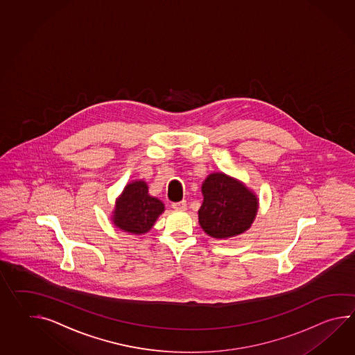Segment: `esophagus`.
I'll return each instance as SVG.
<instances>
[{
	"label": "esophagus",
	"mask_w": 355,
	"mask_h": 355,
	"mask_svg": "<svg viewBox=\"0 0 355 355\" xmlns=\"http://www.w3.org/2000/svg\"><path fill=\"white\" fill-rule=\"evenodd\" d=\"M172 207H173L174 210H181V211H184V210L187 209V201H186V200H183V201H180V202H173V204H172Z\"/></svg>",
	"instance_id": "obj_1"
}]
</instances>
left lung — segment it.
Returning a JSON list of instances; mask_svg holds the SVG:
<instances>
[{"label": "left lung", "mask_w": 355, "mask_h": 355, "mask_svg": "<svg viewBox=\"0 0 355 355\" xmlns=\"http://www.w3.org/2000/svg\"><path fill=\"white\" fill-rule=\"evenodd\" d=\"M202 193L198 221L209 236L229 238L251 227L259 202L243 183L225 174H210L202 184Z\"/></svg>", "instance_id": "8db88e82"}]
</instances>
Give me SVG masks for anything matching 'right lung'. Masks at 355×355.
Returning <instances> with one entry per match:
<instances>
[{"label": "right lung", "mask_w": 355, "mask_h": 355, "mask_svg": "<svg viewBox=\"0 0 355 355\" xmlns=\"http://www.w3.org/2000/svg\"><path fill=\"white\" fill-rule=\"evenodd\" d=\"M164 205L158 198L150 196L148 186L142 181L127 184L116 206L113 220L119 228L128 233L141 234L149 232Z\"/></svg>", "instance_id": "obj_1"}]
</instances>
